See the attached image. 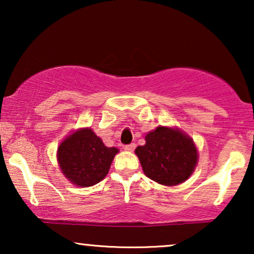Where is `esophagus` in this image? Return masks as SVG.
<instances>
[{"label": "esophagus", "instance_id": "obj_1", "mask_svg": "<svg viewBox=\"0 0 254 254\" xmlns=\"http://www.w3.org/2000/svg\"><path fill=\"white\" fill-rule=\"evenodd\" d=\"M135 147H136V144H135V143H130V144L125 145L124 149H125V150H127V151H133L134 149H135Z\"/></svg>", "mask_w": 254, "mask_h": 254}]
</instances>
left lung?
Here are the masks:
<instances>
[{
	"label": "left lung",
	"instance_id": "left-lung-1",
	"mask_svg": "<svg viewBox=\"0 0 254 254\" xmlns=\"http://www.w3.org/2000/svg\"><path fill=\"white\" fill-rule=\"evenodd\" d=\"M144 175L165 186L187 180L197 163V150L189 135L178 128L157 127L145 135V144L135 149Z\"/></svg>",
	"mask_w": 254,
	"mask_h": 254
}]
</instances>
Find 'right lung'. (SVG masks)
Returning <instances> with one entry per match:
<instances>
[{"mask_svg": "<svg viewBox=\"0 0 254 254\" xmlns=\"http://www.w3.org/2000/svg\"><path fill=\"white\" fill-rule=\"evenodd\" d=\"M119 150L109 148L90 128H79L68 135L58 148L60 169L71 184L89 187L105 178Z\"/></svg>", "mask_w": 254, "mask_h": 254, "instance_id": "1", "label": "right lung"}]
</instances>
